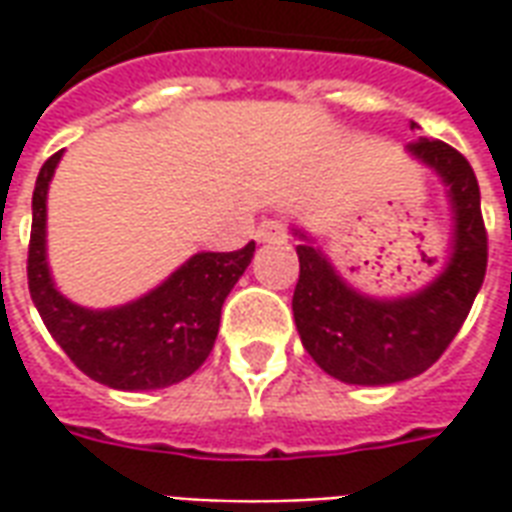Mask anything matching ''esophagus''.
Segmentation results:
<instances>
[{"mask_svg":"<svg viewBox=\"0 0 512 512\" xmlns=\"http://www.w3.org/2000/svg\"><path fill=\"white\" fill-rule=\"evenodd\" d=\"M285 238H288V224L279 222V219H266L257 227V241H263V244H277Z\"/></svg>","mask_w":512,"mask_h":512,"instance_id":"34e87169","label":"esophagus"}]
</instances>
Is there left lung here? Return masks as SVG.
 Here are the masks:
<instances>
[{"instance_id":"8db88e82","label":"left lung","mask_w":512,"mask_h":512,"mask_svg":"<svg viewBox=\"0 0 512 512\" xmlns=\"http://www.w3.org/2000/svg\"><path fill=\"white\" fill-rule=\"evenodd\" d=\"M408 150L450 186L455 244L450 263L436 282L408 299H367L334 274L318 249L296 246V329L318 367L345 384H397L425 373L455 340L483 285L488 233L474 169L463 153L441 139L422 136Z\"/></svg>"}]
</instances>
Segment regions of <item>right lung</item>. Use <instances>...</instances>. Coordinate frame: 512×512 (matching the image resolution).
<instances>
[{"mask_svg": "<svg viewBox=\"0 0 512 512\" xmlns=\"http://www.w3.org/2000/svg\"><path fill=\"white\" fill-rule=\"evenodd\" d=\"M60 153L40 167L32 194L29 296L49 334L84 376L112 389H161L189 378L208 359L222 304L255 255V241L235 252H200L145 299L117 310H84L54 288L46 263V194Z\"/></svg>", "mask_w": 512, "mask_h": 512, "instance_id": "right-lung-1", "label": "right lung"}]
</instances>
